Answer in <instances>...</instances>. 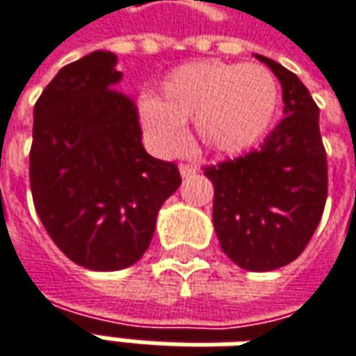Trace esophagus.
<instances>
[{
    "instance_id": "obj_1",
    "label": "esophagus",
    "mask_w": 356,
    "mask_h": 356,
    "mask_svg": "<svg viewBox=\"0 0 356 356\" xmlns=\"http://www.w3.org/2000/svg\"><path fill=\"white\" fill-rule=\"evenodd\" d=\"M179 171H181V177H191V175L197 173V167L193 165V163H181Z\"/></svg>"
}]
</instances>
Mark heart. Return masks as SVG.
Instances as JSON below:
<instances>
[{
    "mask_svg": "<svg viewBox=\"0 0 356 356\" xmlns=\"http://www.w3.org/2000/svg\"><path fill=\"white\" fill-rule=\"evenodd\" d=\"M280 86L270 68L256 63L199 60L173 68L159 84V98H141L140 120L163 152H177L193 120L202 149L234 155L270 131Z\"/></svg>",
    "mask_w": 356,
    "mask_h": 356,
    "instance_id": "b5f03b06",
    "label": "heart"
}]
</instances>
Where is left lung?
Wrapping results in <instances>:
<instances>
[{"label":"left lung","instance_id":"1","mask_svg":"<svg viewBox=\"0 0 356 356\" xmlns=\"http://www.w3.org/2000/svg\"><path fill=\"white\" fill-rule=\"evenodd\" d=\"M282 84L284 120L260 149L204 167L213 181V225L220 248L250 272H270L300 256L327 201V155L319 108L291 70L256 55Z\"/></svg>","mask_w":356,"mask_h":356}]
</instances>
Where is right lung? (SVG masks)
Listing matches in <instances>:
<instances>
[{
  "instance_id": "right-lung-1",
  "label": "right lung",
  "mask_w": 356,
  "mask_h": 356,
  "mask_svg": "<svg viewBox=\"0 0 356 356\" xmlns=\"http://www.w3.org/2000/svg\"><path fill=\"white\" fill-rule=\"evenodd\" d=\"M116 63L94 51L63 67L33 110L35 211L60 252L96 272L140 260L181 185L175 163L143 149L136 102L116 90Z\"/></svg>"
}]
</instances>
